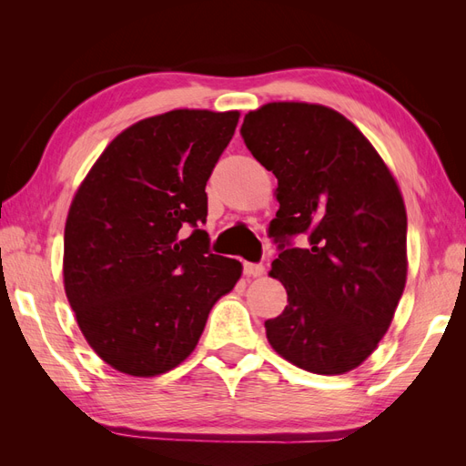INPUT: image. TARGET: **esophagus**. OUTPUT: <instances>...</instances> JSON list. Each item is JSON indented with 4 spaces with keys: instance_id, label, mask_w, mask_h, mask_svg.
<instances>
[{
    "instance_id": "esophagus-1",
    "label": "esophagus",
    "mask_w": 466,
    "mask_h": 466,
    "mask_svg": "<svg viewBox=\"0 0 466 466\" xmlns=\"http://www.w3.org/2000/svg\"><path fill=\"white\" fill-rule=\"evenodd\" d=\"M243 272H245L247 276L257 278V276H262V274H264V266H262V264H255V262H245V264H243Z\"/></svg>"
}]
</instances>
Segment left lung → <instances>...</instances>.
I'll list each match as a JSON object with an SVG mask.
<instances>
[{
	"instance_id": "obj_1",
	"label": "left lung",
	"mask_w": 466,
	"mask_h": 466,
	"mask_svg": "<svg viewBox=\"0 0 466 466\" xmlns=\"http://www.w3.org/2000/svg\"><path fill=\"white\" fill-rule=\"evenodd\" d=\"M245 146L278 178L272 278L284 313L264 322L268 342L298 368L340 375L385 336L406 284V209L365 136L340 112L270 103L245 116ZM308 237L295 248L292 238Z\"/></svg>"
}]
</instances>
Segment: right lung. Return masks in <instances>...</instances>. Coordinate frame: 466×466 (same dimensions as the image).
Wrapping results in <instances>:
<instances>
[{
    "instance_id": "right-lung-1",
    "label": "right lung",
    "mask_w": 466,
    "mask_h": 466,
    "mask_svg": "<svg viewBox=\"0 0 466 466\" xmlns=\"http://www.w3.org/2000/svg\"><path fill=\"white\" fill-rule=\"evenodd\" d=\"M238 112L171 110L112 139L83 180L64 233V286L98 358L134 377L177 368L211 307L241 278L209 252L206 182Z\"/></svg>"
}]
</instances>
